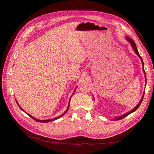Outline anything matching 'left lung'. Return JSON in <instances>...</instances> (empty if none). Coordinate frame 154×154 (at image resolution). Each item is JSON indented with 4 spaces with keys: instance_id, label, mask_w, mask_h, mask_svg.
<instances>
[{
    "instance_id": "left-lung-1",
    "label": "left lung",
    "mask_w": 154,
    "mask_h": 154,
    "mask_svg": "<svg viewBox=\"0 0 154 154\" xmlns=\"http://www.w3.org/2000/svg\"><path fill=\"white\" fill-rule=\"evenodd\" d=\"M125 38H126V40H127L128 42H129V43L131 44V46H132V48H133V50H134V52H135L136 53V54L138 56V57H139V58H140L141 60L142 65H143V72H144V74H145V83H146V75H145V70H144V64H143V59H142V58L141 57V56L139 55V52H138L137 48V46H136V44H135V42H134V41L132 40V39H131L130 37H128V36H127V37H126ZM144 94H145V92H143V96H142L141 99L140 100V101H139V104H138L137 105V106H135V107L133 109V110H130L129 112H128L124 114L123 115H121V116H116V117H115V119H114V120H116H116H120V119H123V118H125V117H126L127 116H128V114H131V113H133V112H135V111H136V110H137V108L139 107V106L141 105L142 100H143V99Z\"/></svg>"
}]
</instances>
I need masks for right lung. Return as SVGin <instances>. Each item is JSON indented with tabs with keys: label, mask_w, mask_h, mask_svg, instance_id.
<instances>
[{
	"label": "right lung",
	"mask_w": 154,
	"mask_h": 154,
	"mask_svg": "<svg viewBox=\"0 0 154 154\" xmlns=\"http://www.w3.org/2000/svg\"><path fill=\"white\" fill-rule=\"evenodd\" d=\"M75 90H76V89H75V91H74V92H73V94L75 93ZM73 94H72V95H73ZM72 96H71V97H72ZM71 98H70V100H71ZM70 100H69V105H68V107H67V109H66V111L65 112H64L63 114H61V115H60L59 116H57V118H54V119H48V120H38V119H35V118H34V117H33V116H31V115H29V114H27V112H25L23 110V109H22L21 108V106H19V104H18V102H17L16 101V102H17V104H18V106H19V108H20L21 109V110H23V112H26V114H27V115H29L30 117H31V118H32L33 120H35V121H37V122H50V121H55V120H57V119H59V118H60V117H62L63 115H64V114H65L66 113V112H67L68 111V110H69V106H70Z\"/></svg>",
	"instance_id": "obj_1"
}]
</instances>
